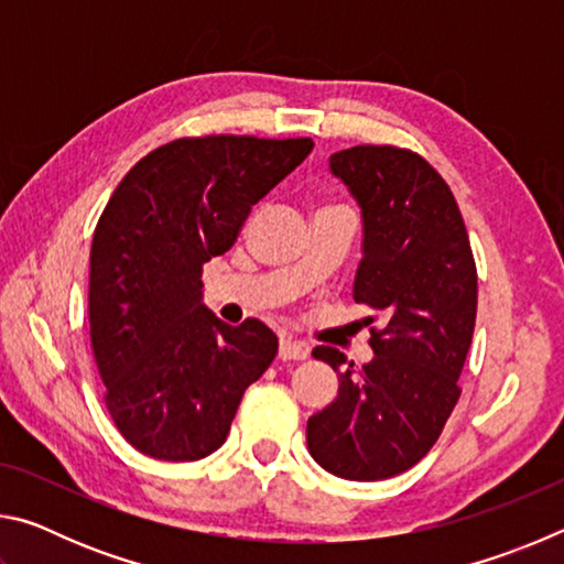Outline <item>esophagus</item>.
I'll list each match as a JSON object with an SVG mask.
<instances>
[{
  "instance_id": "34e87169",
  "label": "esophagus",
  "mask_w": 564,
  "mask_h": 564,
  "mask_svg": "<svg viewBox=\"0 0 564 564\" xmlns=\"http://www.w3.org/2000/svg\"><path fill=\"white\" fill-rule=\"evenodd\" d=\"M308 346H305L303 340H295L291 336H283L281 338V346H279V356L283 360H305L308 358Z\"/></svg>"
}]
</instances>
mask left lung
<instances>
[{
	"label": "left lung",
	"instance_id": "left-lung-1",
	"mask_svg": "<svg viewBox=\"0 0 564 564\" xmlns=\"http://www.w3.org/2000/svg\"><path fill=\"white\" fill-rule=\"evenodd\" d=\"M362 221L352 299L388 318L362 368L313 348L338 373V395L308 417L305 441L323 470L386 480L423 460L460 398L477 313V273L460 208L443 176L413 151L352 147L328 159Z\"/></svg>",
	"mask_w": 564,
	"mask_h": 564
}]
</instances>
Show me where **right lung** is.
Listing matches in <instances>:
<instances>
[{
	"mask_svg": "<svg viewBox=\"0 0 564 564\" xmlns=\"http://www.w3.org/2000/svg\"><path fill=\"white\" fill-rule=\"evenodd\" d=\"M311 151V139H178L111 194L91 241V348L113 423L139 453L191 463L218 451L279 352L265 323L228 326L206 308L202 271Z\"/></svg>",
	"mask_w": 564,
	"mask_h": 564,
	"instance_id": "obj_1",
	"label": "right lung"
}]
</instances>
